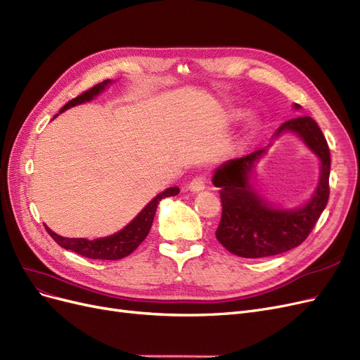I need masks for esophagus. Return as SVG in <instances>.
<instances>
[{
  "label": "esophagus",
  "mask_w": 360,
  "mask_h": 360,
  "mask_svg": "<svg viewBox=\"0 0 360 360\" xmlns=\"http://www.w3.org/2000/svg\"><path fill=\"white\" fill-rule=\"evenodd\" d=\"M189 191L193 192V193H198L205 189V180L202 177H195L191 183H189Z\"/></svg>",
  "instance_id": "34e87169"
}]
</instances>
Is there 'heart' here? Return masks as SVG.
Masks as SVG:
<instances>
[{"instance_id": "1", "label": "heart", "mask_w": 360, "mask_h": 360, "mask_svg": "<svg viewBox=\"0 0 360 360\" xmlns=\"http://www.w3.org/2000/svg\"><path fill=\"white\" fill-rule=\"evenodd\" d=\"M237 116H241V113H240V115H237Z\"/></svg>"}]
</instances>
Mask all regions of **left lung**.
I'll return each mask as SVG.
<instances>
[{
	"instance_id": "obj_1",
	"label": "left lung",
	"mask_w": 360,
	"mask_h": 360,
	"mask_svg": "<svg viewBox=\"0 0 360 360\" xmlns=\"http://www.w3.org/2000/svg\"><path fill=\"white\" fill-rule=\"evenodd\" d=\"M295 110L301 105L293 104ZM293 134L320 162V176L311 198L301 207L283 208L269 202L252 183L256 164L272 143L250 155L232 159L214 169L213 184L220 188L221 219L216 238L231 253L241 257H266L298 247L311 232L329 200L330 153L323 132L309 117H295L272 135Z\"/></svg>"
}]
</instances>
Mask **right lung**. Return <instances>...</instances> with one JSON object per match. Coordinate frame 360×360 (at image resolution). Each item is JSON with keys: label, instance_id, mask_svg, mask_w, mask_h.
<instances>
[{"label": "right lung", "instance_id": "add662e5", "mask_svg": "<svg viewBox=\"0 0 360 360\" xmlns=\"http://www.w3.org/2000/svg\"><path fill=\"white\" fill-rule=\"evenodd\" d=\"M113 83H115L113 80H104L103 83L94 86L92 89L86 91L80 96L74 98V100L67 103L64 107L60 108L59 113H64L65 110H68L74 105H80V104L95 100L98 95L103 94L105 91V88H108V86ZM179 192H180V189L177 188V186H172V188H168L164 192L158 193L153 200L148 202L141 210V212L128 223L125 228L120 229L119 232H116L113 235H108V237L95 238V240L65 238V237H60V235L55 233L47 226H46V229L49 233H51V237L60 247H64L65 250H71L74 253H77L84 257H89V259L117 260V259H122V257L131 255L144 241L148 231H150V228H152L153 217H155L159 201L164 200V198H167V196H176Z\"/></svg>", "mask_w": 360, "mask_h": 360}]
</instances>
